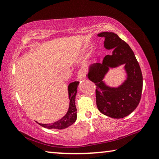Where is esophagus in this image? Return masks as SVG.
I'll list each match as a JSON object with an SVG mask.
<instances>
[{"label":"esophagus","instance_id":"1","mask_svg":"<svg viewBox=\"0 0 159 159\" xmlns=\"http://www.w3.org/2000/svg\"><path fill=\"white\" fill-rule=\"evenodd\" d=\"M77 77H78V79H84V78L85 77V70L80 69L79 71H78Z\"/></svg>","mask_w":159,"mask_h":159}]
</instances>
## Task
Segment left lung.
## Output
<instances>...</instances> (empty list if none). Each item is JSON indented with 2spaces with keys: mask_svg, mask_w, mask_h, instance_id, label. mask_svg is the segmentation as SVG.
I'll return each instance as SVG.
<instances>
[{
  "mask_svg": "<svg viewBox=\"0 0 159 159\" xmlns=\"http://www.w3.org/2000/svg\"><path fill=\"white\" fill-rule=\"evenodd\" d=\"M104 37V47L113 48L112 55H107L102 62L90 66L88 79L95 83L96 103L99 111L114 118H121L133 112L139 104L142 96V71L133 50L128 43L112 32H102L98 34ZM125 63L128 79L117 89L109 88L102 79L109 67Z\"/></svg>",
  "mask_w": 159,
  "mask_h": 159,
  "instance_id": "1",
  "label": "left lung"
}]
</instances>
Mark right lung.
Here are the masks:
<instances>
[{
    "label": "right lung",
    "mask_w": 159,
    "mask_h": 159,
    "mask_svg": "<svg viewBox=\"0 0 159 159\" xmlns=\"http://www.w3.org/2000/svg\"><path fill=\"white\" fill-rule=\"evenodd\" d=\"M79 85V82L74 81L71 83L69 85V95L70 99V104H69V109L68 112L64 116L59 120L58 121H56L50 124H42V123H39L41 126L48 129H64L68 128L69 126L73 124L76 121L77 114H76V107L75 104V98H76V95L77 93V86Z\"/></svg>",
    "instance_id": "1"
}]
</instances>
